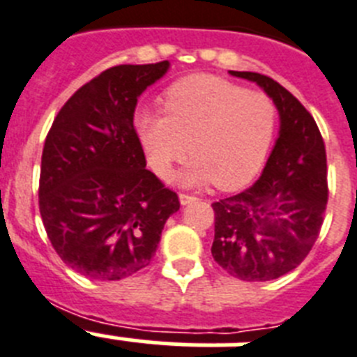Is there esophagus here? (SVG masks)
<instances>
[{
	"instance_id": "obj_1",
	"label": "esophagus",
	"mask_w": 357,
	"mask_h": 357,
	"mask_svg": "<svg viewBox=\"0 0 357 357\" xmlns=\"http://www.w3.org/2000/svg\"><path fill=\"white\" fill-rule=\"evenodd\" d=\"M194 199H196V197L190 196V194H179V203H181V205H188V203L194 202Z\"/></svg>"
}]
</instances>
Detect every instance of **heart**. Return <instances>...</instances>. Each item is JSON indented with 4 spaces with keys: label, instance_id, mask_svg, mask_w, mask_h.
<instances>
[{
    "label": "heart",
    "instance_id": "1",
    "mask_svg": "<svg viewBox=\"0 0 357 357\" xmlns=\"http://www.w3.org/2000/svg\"><path fill=\"white\" fill-rule=\"evenodd\" d=\"M275 107L268 96L215 76H190L165 94V114L142 112L137 136L152 170L169 178L187 158L183 185L214 183L238 190L261 170L275 134Z\"/></svg>",
    "mask_w": 357,
    "mask_h": 357
}]
</instances>
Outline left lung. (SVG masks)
<instances>
[{
  "mask_svg": "<svg viewBox=\"0 0 357 357\" xmlns=\"http://www.w3.org/2000/svg\"><path fill=\"white\" fill-rule=\"evenodd\" d=\"M261 86L280 114V134L252 187L212 203L215 263L243 281L294 271L316 243L326 208L325 143L303 105L272 77L229 70Z\"/></svg>",
  "mask_w": 357,
  "mask_h": 357,
  "instance_id": "left-lung-1",
  "label": "left lung"
}]
</instances>
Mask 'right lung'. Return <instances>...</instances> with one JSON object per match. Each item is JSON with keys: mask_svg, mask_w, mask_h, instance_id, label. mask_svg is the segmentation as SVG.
Listing matches in <instances>:
<instances>
[{"mask_svg": "<svg viewBox=\"0 0 357 357\" xmlns=\"http://www.w3.org/2000/svg\"><path fill=\"white\" fill-rule=\"evenodd\" d=\"M170 63L118 65L72 94L45 139L40 212L54 250L91 280L151 265L178 194L151 170L134 128L137 98Z\"/></svg>", "mask_w": 357, "mask_h": 357, "instance_id": "1", "label": "right lung"}]
</instances>
